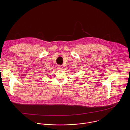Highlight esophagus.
Instances as JSON below:
<instances>
[{
	"instance_id": "obj_1",
	"label": "esophagus",
	"mask_w": 130,
	"mask_h": 130,
	"mask_svg": "<svg viewBox=\"0 0 130 130\" xmlns=\"http://www.w3.org/2000/svg\"><path fill=\"white\" fill-rule=\"evenodd\" d=\"M58 68L59 69H62L63 68V67L62 65H58Z\"/></svg>"
}]
</instances>
